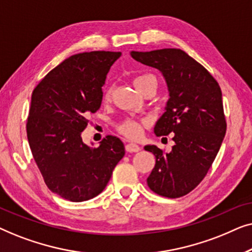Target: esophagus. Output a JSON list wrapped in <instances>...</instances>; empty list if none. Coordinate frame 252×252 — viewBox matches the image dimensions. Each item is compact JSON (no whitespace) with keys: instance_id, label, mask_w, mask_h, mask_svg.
<instances>
[{"instance_id":"34e87169","label":"esophagus","mask_w":252,"mask_h":252,"mask_svg":"<svg viewBox=\"0 0 252 252\" xmlns=\"http://www.w3.org/2000/svg\"><path fill=\"white\" fill-rule=\"evenodd\" d=\"M125 149L127 153H137V151L141 150V148L135 143H128V144H126Z\"/></svg>"}]
</instances>
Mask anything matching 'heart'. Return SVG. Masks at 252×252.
Listing matches in <instances>:
<instances>
[{
    "label": "heart",
    "mask_w": 252,
    "mask_h": 252,
    "mask_svg": "<svg viewBox=\"0 0 252 252\" xmlns=\"http://www.w3.org/2000/svg\"><path fill=\"white\" fill-rule=\"evenodd\" d=\"M155 84L157 85V78L154 74H141L134 79V85L137 91L140 93L147 87L148 85ZM112 95V88H108L105 92V99H109ZM147 122L146 120H136L134 118H125L118 124L117 129L119 130L120 134L125 135L128 139H137L141 135L142 132V125H144Z\"/></svg>",
    "instance_id": "obj_1"
}]
</instances>
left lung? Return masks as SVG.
Wrapping results in <instances>:
<instances>
[{
    "label": "left lung",
    "instance_id": "1",
    "mask_svg": "<svg viewBox=\"0 0 252 252\" xmlns=\"http://www.w3.org/2000/svg\"><path fill=\"white\" fill-rule=\"evenodd\" d=\"M130 56L160 71L170 95L154 132L157 136L173 134L174 146L168 154L156 146L144 147L156 157L147 184L164 197H181L204 179L225 137L221 89L203 65L181 49L132 51Z\"/></svg>",
    "mask_w": 252,
    "mask_h": 252
}]
</instances>
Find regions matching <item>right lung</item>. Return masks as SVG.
Instances as JSON below:
<instances>
[{
    "mask_svg": "<svg viewBox=\"0 0 252 252\" xmlns=\"http://www.w3.org/2000/svg\"><path fill=\"white\" fill-rule=\"evenodd\" d=\"M122 56L91 51L68 57L34 88L26 130L34 160L47 187L71 202L101 194L125 155L124 143L108 135L99 147L82 142L89 113L102 103L110 67Z\"/></svg>",
    "mask_w": 252,
    "mask_h": 252,
    "instance_id": "obj_1",
    "label": "right lung"
}]
</instances>
